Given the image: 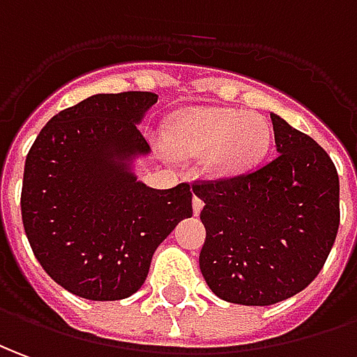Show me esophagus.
Masks as SVG:
<instances>
[{
  "mask_svg": "<svg viewBox=\"0 0 357 357\" xmlns=\"http://www.w3.org/2000/svg\"><path fill=\"white\" fill-rule=\"evenodd\" d=\"M192 208H194V213L198 215L200 211H202L204 208V200L200 198V196H194V200H192Z\"/></svg>",
  "mask_w": 357,
  "mask_h": 357,
  "instance_id": "1",
  "label": "esophagus"
}]
</instances>
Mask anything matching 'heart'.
I'll use <instances>...</instances> for the list:
<instances>
[{"label": "heart", "instance_id": "obj_1", "mask_svg": "<svg viewBox=\"0 0 357 357\" xmlns=\"http://www.w3.org/2000/svg\"><path fill=\"white\" fill-rule=\"evenodd\" d=\"M167 137L184 155L210 153V173L233 174L262 157L270 134L255 112L188 108L171 116Z\"/></svg>", "mask_w": 357, "mask_h": 357}]
</instances>
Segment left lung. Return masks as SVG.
<instances>
[{
  "mask_svg": "<svg viewBox=\"0 0 357 357\" xmlns=\"http://www.w3.org/2000/svg\"><path fill=\"white\" fill-rule=\"evenodd\" d=\"M278 153L249 173L194 181L204 200L200 270L237 305H274L313 282L340 225V183L331 155L270 114Z\"/></svg>",
  "mask_w": 357,
  "mask_h": 357,
  "instance_id": "1",
  "label": "left lung"
}]
</instances>
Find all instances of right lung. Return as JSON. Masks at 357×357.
<instances>
[{
    "label": "right lung",
    "instance_id": "add662e5",
    "mask_svg": "<svg viewBox=\"0 0 357 357\" xmlns=\"http://www.w3.org/2000/svg\"><path fill=\"white\" fill-rule=\"evenodd\" d=\"M157 95H93L58 112L24 161L21 215L46 274L91 301H116L146 282L155 249L192 215L190 184L155 190L124 159L149 151L137 130Z\"/></svg>",
    "mask_w": 357,
    "mask_h": 357
}]
</instances>
